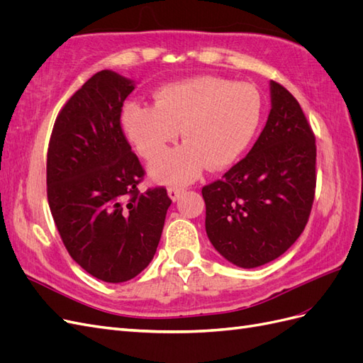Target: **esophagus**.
Listing matches in <instances>:
<instances>
[{
    "mask_svg": "<svg viewBox=\"0 0 363 363\" xmlns=\"http://www.w3.org/2000/svg\"><path fill=\"white\" fill-rule=\"evenodd\" d=\"M183 192H184V189L183 188H177V186H171V188L168 189V195H169V199L172 201H177Z\"/></svg>",
    "mask_w": 363,
    "mask_h": 363,
    "instance_id": "34e87169",
    "label": "esophagus"
}]
</instances>
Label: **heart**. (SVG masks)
<instances>
[{"mask_svg": "<svg viewBox=\"0 0 363 363\" xmlns=\"http://www.w3.org/2000/svg\"><path fill=\"white\" fill-rule=\"evenodd\" d=\"M262 118V98L256 87L219 77H199L162 87L155 104L128 103L121 125L139 155L152 160L177 138L184 144L151 164L152 177L183 184L207 167L232 164L255 138Z\"/></svg>", "mask_w": 363, "mask_h": 363, "instance_id": "b5f03b06", "label": "heart"}]
</instances>
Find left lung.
Here are the masks:
<instances>
[{
  "instance_id": "left-lung-1",
  "label": "left lung",
  "mask_w": 363,
  "mask_h": 363,
  "mask_svg": "<svg viewBox=\"0 0 363 363\" xmlns=\"http://www.w3.org/2000/svg\"><path fill=\"white\" fill-rule=\"evenodd\" d=\"M315 188L313 130L295 96L272 80L271 112L256 144L201 191L207 236L236 267L265 265L303 233Z\"/></svg>"
}]
</instances>
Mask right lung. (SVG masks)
<instances>
[{"mask_svg": "<svg viewBox=\"0 0 363 363\" xmlns=\"http://www.w3.org/2000/svg\"><path fill=\"white\" fill-rule=\"evenodd\" d=\"M131 80L92 75L62 107L48 144L47 195L69 256L108 283L136 277L155 257L171 199L139 192L145 171L121 125Z\"/></svg>", "mask_w": 363, "mask_h": 363, "instance_id": "right-lung-1", "label": "right lung"}]
</instances>
